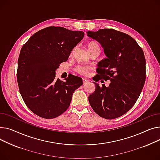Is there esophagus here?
<instances>
[{
	"label": "esophagus",
	"instance_id": "obj_1",
	"mask_svg": "<svg viewBox=\"0 0 160 160\" xmlns=\"http://www.w3.org/2000/svg\"><path fill=\"white\" fill-rule=\"evenodd\" d=\"M82 82H83V84H86L88 82V80H87L86 79H82Z\"/></svg>",
	"mask_w": 160,
	"mask_h": 160
}]
</instances>
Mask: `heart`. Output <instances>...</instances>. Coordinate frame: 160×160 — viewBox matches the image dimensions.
Here are the masks:
<instances>
[{
    "instance_id": "1",
    "label": "heart",
    "mask_w": 160,
    "mask_h": 160,
    "mask_svg": "<svg viewBox=\"0 0 160 160\" xmlns=\"http://www.w3.org/2000/svg\"><path fill=\"white\" fill-rule=\"evenodd\" d=\"M96 47H99L98 44L96 42H89L87 44V48L90 52L92 50H93ZM90 67L88 66H83V65H78L77 67L75 68V71H76L77 73H78L80 75H82V76H87L89 74L90 72Z\"/></svg>"
}]
</instances>
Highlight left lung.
<instances>
[{
	"label": "left lung",
	"mask_w": 160,
	"mask_h": 160,
	"mask_svg": "<svg viewBox=\"0 0 160 160\" xmlns=\"http://www.w3.org/2000/svg\"><path fill=\"white\" fill-rule=\"evenodd\" d=\"M87 35L101 44L106 55L98 64L97 80L111 81L108 87L93 82L96 90L88 97L90 105L101 118H119L134 105L144 86L143 51L132 37L114 29L87 32Z\"/></svg>",
	"instance_id": "obj_1"
}]
</instances>
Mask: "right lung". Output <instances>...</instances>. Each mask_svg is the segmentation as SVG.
Here are the masks:
<instances>
[{
    "label": "right lung",
    "instance_id": "right-lung-1",
    "mask_svg": "<svg viewBox=\"0 0 160 160\" xmlns=\"http://www.w3.org/2000/svg\"><path fill=\"white\" fill-rule=\"evenodd\" d=\"M84 35L82 31L50 26L34 33L22 47L17 82L25 104L35 114L53 119L69 107L73 93L82 85V80L72 74L64 81L56 79L55 70L68 60Z\"/></svg>",
    "mask_w": 160,
    "mask_h": 160
}]
</instances>
